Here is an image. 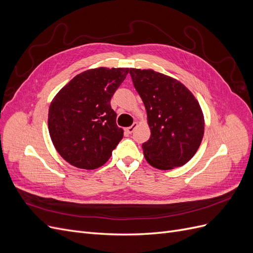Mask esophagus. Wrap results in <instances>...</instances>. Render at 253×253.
Here are the masks:
<instances>
[{
  "label": "esophagus",
  "mask_w": 253,
  "mask_h": 253,
  "mask_svg": "<svg viewBox=\"0 0 253 253\" xmlns=\"http://www.w3.org/2000/svg\"><path fill=\"white\" fill-rule=\"evenodd\" d=\"M137 126H138V124H137V122H134V124L131 126H128V127L126 128V132L127 134H132L134 132V129L137 127Z\"/></svg>",
  "instance_id": "esophagus-1"
}]
</instances>
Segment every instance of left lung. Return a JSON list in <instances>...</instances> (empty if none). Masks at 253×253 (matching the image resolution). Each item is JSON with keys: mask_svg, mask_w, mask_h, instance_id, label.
<instances>
[{"mask_svg": "<svg viewBox=\"0 0 253 253\" xmlns=\"http://www.w3.org/2000/svg\"><path fill=\"white\" fill-rule=\"evenodd\" d=\"M148 114L150 139L142 144L147 162L159 170L181 167L202 143L205 120L201 105L181 82L153 70L129 68Z\"/></svg>", "mask_w": 253, "mask_h": 253, "instance_id": "1", "label": "left lung"}]
</instances>
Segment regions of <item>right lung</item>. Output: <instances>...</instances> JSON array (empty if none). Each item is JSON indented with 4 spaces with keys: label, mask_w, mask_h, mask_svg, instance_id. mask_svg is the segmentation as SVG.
<instances>
[{
    "label": "right lung",
    "mask_w": 253,
    "mask_h": 253,
    "mask_svg": "<svg viewBox=\"0 0 253 253\" xmlns=\"http://www.w3.org/2000/svg\"><path fill=\"white\" fill-rule=\"evenodd\" d=\"M128 68L98 67L74 77L52 99L48 131L59 154L85 170L103 166L124 137L111 99Z\"/></svg>",
    "instance_id": "right-lung-1"
}]
</instances>
